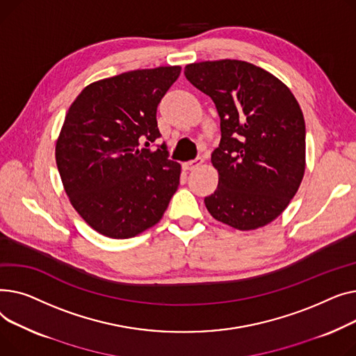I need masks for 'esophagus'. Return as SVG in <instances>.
I'll return each mask as SVG.
<instances>
[{
	"mask_svg": "<svg viewBox=\"0 0 356 356\" xmlns=\"http://www.w3.org/2000/svg\"><path fill=\"white\" fill-rule=\"evenodd\" d=\"M202 162H204L202 158H197V159H194V161H188V162H184V163H182V168H184V171H194V170L198 168V166H200Z\"/></svg>",
	"mask_w": 356,
	"mask_h": 356,
	"instance_id": "1",
	"label": "esophagus"
}]
</instances>
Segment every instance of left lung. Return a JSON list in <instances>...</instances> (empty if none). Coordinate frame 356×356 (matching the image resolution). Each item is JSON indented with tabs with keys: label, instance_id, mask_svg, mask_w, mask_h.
<instances>
[{
	"label": "left lung",
	"instance_id": "8db88e82",
	"mask_svg": "<svg viewBox=\"0 0 356 356\" xmlns=\"http://www.w3.org/2000/svg\"><path fill=\"white\" fill-rule=\"evenodd\" d=\"M184 74L220 116L221 140L211 154L218 185L204 198L208 213L241 232L276 220L305 175L306 128L296 97L276 76L241 60L191 63Z\"/></svg>",
	"mask_w": 356,
	"mask_h": 356
}]
</instances>
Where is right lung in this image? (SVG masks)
<instances>
[{"label":"right lung","mask_w":356,"mask_h":356,"mask_svg":"<svg viewBox=\"0 0 356 356\" xmlns=\"http://www.w3.org/2000/svg\"><path fill=\"white\" fill-rule=\"evenodd\" d=\"M179 66L122 73L90 83L74 99L56 142V163L79 216L97 233L131 238L154 227L179 185L156 108Z\"/></svg>","instance_id":"obj_1"}]
</instances>
